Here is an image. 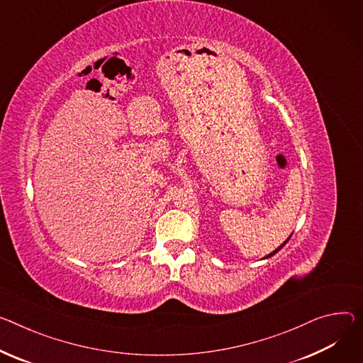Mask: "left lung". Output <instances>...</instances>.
<instances>
[{
	"label": "left lung",
	"mask_w": 363,
	"mask_h": 363,
	"mask_svg": "<svg viewBox=\"0 0 363 363\" xmlns=\"http://www.w3.org/2000/svg\"><path fill=\"white\" fill-rule=\"evenodd\" d=\"M289 239H291V236H289V238H288V239H286V240H285V242H284V243H282V245H281V246H279V247H277V249H275V250H274V252H271V253H269V255H267V256H265V257H263V259H268V257H271V256H274V255H275V253H278V252H279V250H281V249H282V247H284V246H285V245H286V243H288V240H289Z\"/></svg>",
	"instance_id": "left-lung-1"
}]
</instances>
